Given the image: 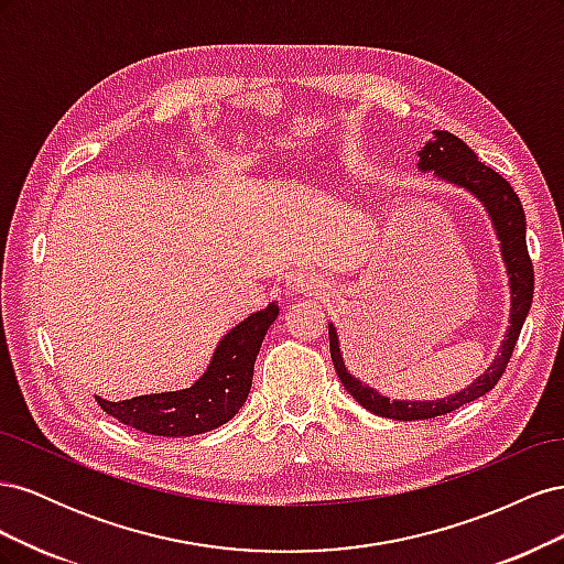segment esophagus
I'll list each match as a JSON object with an SVG mask.
<instances>
[{
  "instance_id": "1",
  "label": "esophagus",
  "mask_w": 564,
  "mask_h": 564,
  "mask_svg": "<svg viewBox=\"0 0 564 564\" xmlns=\"http://www.w3.org/2000/svg\"><path fill=\"white\" fill-rule=\"evenodd\" d=\"M317 286L319 282L315 275H311V272H294V275L286 280V289L294 294H308V292H315Z\"/></svg>"
}]
</instances>
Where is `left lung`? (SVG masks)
<instances>
[{"label": "left lung", "instance_id": "obj_1", "mask_svg": "<svg viewBox=\"0 0 564 564\" xmlns=\"http://www.w3.org/2000/svg\"><path fill=\"white\" fill-rule=\"evenodd\" d=\"M419 169L421 172H433L437 178L454 183L482 202L487 209L491 226L497 230V237L501 242V256L508 272L510 282V327L506 334L503 346L499 355L494 357V362L487 367L482 377H477L468 388L460 392H454L449 398L440 400H425V402H409V400H390L381 392L373 390L371 386L357 381L352 373L346 369L344 357H340L338 336L334 324H329V350L332 362L338 373L340 383L346 386L350 395L360 402L371 414L395 421H421V419H435L442 414H449L454 409L464 406L477 398H482L489 392L497 381L503 377V371L510 362V355L516 350L520 329L524 324V317L529 313L534 296V268L532 259L527 251V218L522 212L520 197L516 195L510 183L494 172L491 166L477 160L475 152L456 139L449 131H435L433 141L419 150Z\"/></svg>", "mask_w": 564, "mask_h": 564}]
</instances>
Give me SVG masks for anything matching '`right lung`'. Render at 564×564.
I'll return each instance as SVG.
<instances>
[{
    "mask_svg": "<svg viewBox=\"0 0 564 564\" xmlns=\"http://www.w3.org/2000/svg\"><path fill=\"white\" fill-rule=\"evenodd\" d=\"M278 313L280 305L268 303L263 311L251 313L232 327L220 338L207 371L191 388L119 402L96 398L98 406L119 423L148 435L191 437L218 429L247 402L256 355Z\"/></svg>",
    "mask_w": 564,
    "mask_h": 564,
    "instance_id": "obj_1",
    "label": "right lung"
}]
</instances>
